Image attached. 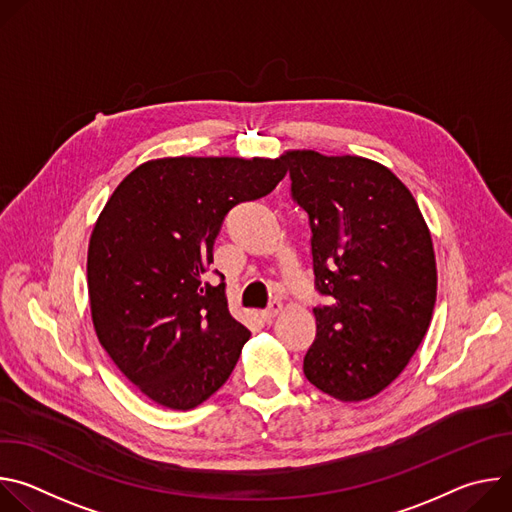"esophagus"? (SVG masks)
<instances>
[{"instance_id": "obj_1", "label": "esophagus", "mask_w": 512, "mask_h": 512, "mask_svg": "<svg viewBox=\"0 0 512 512\" xmlns=\"http://www.w3.org/2000/svg\"><path fill=\"white\" fill-rule=\"evenodd\" d=\"M279 312H281V302H279V300H273V302L269 304V308L261 312V318H263V322H271Z\"/></svg>"}]
</instances>
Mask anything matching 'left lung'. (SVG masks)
<instances>
[{"label": "left lung", "instance_id": "8db88e82", "mask_svg": "<svg viewBox=\"0 0 512 512\" xmlns=\"http://www.w3.org/2000/svg\"><path fill=\"white\" fill-rule=\"evenodd\" d=\"M291 198L310 221L316 340L304 375L340 401L389 387L421 344L435 306L429 229L407 186L379 162L296 150Z\"/></svg>", "mask_w": 512, "mask_h": 512}]
</instances>
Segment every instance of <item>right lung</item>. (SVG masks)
Wrapping results in <instances>:
<instances>
[{"instance_id": "1", "label": "right lung", "mask_w": 512, "mask_h": 512, "mask_svg": "<svg viewBox=\"0 0 512 512\" xmlns=\"http://www.w3.org/2000/svg\"><path fill=\"white\" fill-rule=\"evenodd\" d=\"M283 156L162 158L137 166L107 200L89 243L97 338L154 403L188 411L231 377L251 332L204 273L227 212L267 196Z\"/></svg>"}]
</instances>
